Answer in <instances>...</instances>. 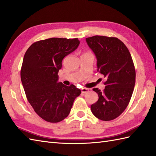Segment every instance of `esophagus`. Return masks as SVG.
Wrapping results in <instances>:
<instances>
[{
	"label": "esophagus",
	"instance_id": "esophagus-1",
	"mask_svg": "<svg viewBox=\"0 0 156 156\" xmlns=\"http://www.w3.org/2000/svg\"><path fill=\"white\" fill-rule=\"evenodd\" d=\"M81 90L82 93H87L89 91V89L87 88H82Z\"/></svg>",
	"mask_w": 156,
	"mask_h": 156
}]
</instances>
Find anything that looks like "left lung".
Here are the masks:
<instances>
[{
	"label": "left lung",
	"instance_id": "8db88e82",
	"mask_svg": "<svg viewBox=\"0 0 156 156\" xmlns=\"http://www.w3.org/2000/svg\"><path fill=\"white\" fill-rule=\"evenodd\" d=\"M85 40L96 57L98 71L106 78L104 91L93 89L99 99L91 105V112L99 119L113 120L124 112L132 95L136 83L132 58L117 38L96 35Z\"/></svg>",
	"mask_w": 156,
	"mask_h": 156
}]
</instances>
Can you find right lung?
I'll use <instances>...</instances> for the list:
<instances>
[{"label":"right lung","mask_w":156,"mask_h":156,"mask_svg":"<svg viewBox=\"0 0 156 156\" xmlns=\"http://www.w3.org/2000/svg\"><path fill=\"white\" fill-rule=\"evenodd\" d=\"M78 39L51 38L31 44L25 54L20 79L27 99L44 120L57 123L71 112L81 90L58 82V72L65 57L77 49Z\"/></svg>","instance_id":"obj_1"}]
</instances>
